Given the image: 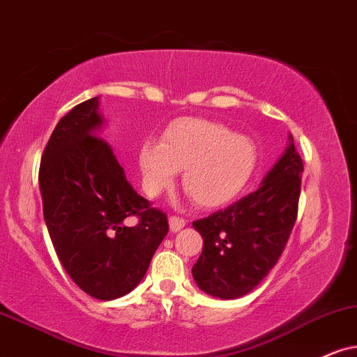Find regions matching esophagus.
<instances>
[{"label": "esophagus", "mask_w": 357, "mask_h": 357, "mask_svg": "<svg viewBox=\"0 0 357 357\" xmlns=\"http://www.w3.org/2000/svg\"><path fill=\"white\" fill-rule=\"evenodd\" d=\"M186 225V220L183 218H179V215H171L169 218V229L171 232H179L181 229Z\"/></svg>", "instance_id": "34e87169"}]
</instances>
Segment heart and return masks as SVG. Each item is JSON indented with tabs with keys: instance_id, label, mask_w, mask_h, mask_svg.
<instances>
[{
	"instance_id": "1",
	"label": "heart",
	"mask_w": 357,
	"mask_h": 357,
	"mask_svg": "<svg viewBox=\"0 0 357 357\" xmlns=\"http://www.w3.org/2000/svg\"><path fill=\"white\" fill-rule=\"evenodd\" d=\"M143 189L156 197L174 186L178 171L183 188L197 206L229 204L249 186L259 166L255 142L218 121L181 119L165 130L160 142L146 139L138 151Z\"/></svg>"
}]
</instances>
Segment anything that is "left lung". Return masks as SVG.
<instances>
[{"instance_id":"left-lung-1","label":"left lung","mask_w":357,"mask_h":357,"mask_svg":"<svg viewBox=\"0 0 357 357\" xmlns=\"http://www.w3.org/2000/svg\"><path fill=\"white\" fill-rule=\"evenodd\" d=\"M303 161L290 145L257 191L192 227L202 236V254L192 267L197 287L211 296L236 300L254 290L287 247L301 191Z\"/></svg>"}]
</instances>
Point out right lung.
<instances>
[{"instance_id": "add662e5", "label": "right lung", "mask_w": 357, "mask_h": 357, "mask_svg": "<svg viewBox=\"0 0 357 357\" xmlns=\"http://www.w3.org/2000/svg\"><path fill=\"white\" fill-rule=\"evenodd\" d=\"M102 125L98 97L62 116L44 148L39 188L62 267L80 290L108 301L142 282L169 225L126 181L112 146L98 137Z\"/></svg>"}]
</instances>
